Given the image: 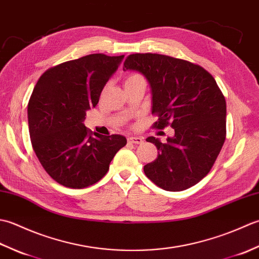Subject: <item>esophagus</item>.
Listing matches in <instances>:
<instances>
[{"label":"esophagus","mask_w":259,"mask_h":259,"mask_svg":"<svg viewBox=\"0 0 259 259\" xmlns=\"http://www.w3.org/2000/svg\"><path fill=\"white\" fill-rule=\"evenodd\" d=\"M128 141L134 145H141L144 142V140L140 137H130V138H128Z\"/></svg>","instance_id":"esophagus-1"}]
</instances>
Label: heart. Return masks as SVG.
Segmentation results:
<instances>
[{
  "label": "heart",
  "instance_id": "heart-1",
  "mask_svg": "<svg viewBox=\"0 0 259 259\" xmlns=\"http://www.w3.org/2000/svg\"><path fill=\"white\" fill-rule=\"evenodd\" d=\"M139 78H142V76L139 74H131L128 76V78H126L125 81H130V80H135V79H139Z\"/></svg>",
  "mask_w": 259,
  "mask_h": 259
}]
</instances>
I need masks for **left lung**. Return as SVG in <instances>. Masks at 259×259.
<instances>
[{"mask_svg":"<svg viewBox=\"0 0 259 259\" xmlns=\"http://www.w3.org/2000/svg\"><path fill=\"white\" fill-rule=\"evenodd\" d=\"M146 76L152 93L153 128L170 125L166 144L148 137L158 157L144 167L153 184L168 191L188 189L208 175L226 139V100L213 76L195 63L157 53H136L123 71Z\"/></svg>","mask_w":259,"mask_h":259,"instance_id":"obj_1","label":"left lung"}]
</instances>
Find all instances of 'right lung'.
<instances>
[{
  "mask_svg": "<svg viewBox=\"0 0 259 259\" xmlns=\"http://www.w3.org/2000/svg\"><path fill=\"white\" fill-rule=\"evenodd\" d=\"M123 57L89 54L50 68L36 82L27 104L30 138L38 161L58 184L80 189L98 183L125 146L123 136L93 137L83 124Z\"/></svg>",
  "mask_w": 259,
  "mask_h": 259,
  "instance_id": "obj_1",
  "label": "right lung"
}]
</instances>
